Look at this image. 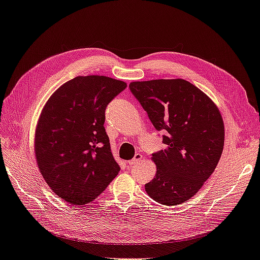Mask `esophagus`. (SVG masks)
<instances>
[{
  "instance_id": "1",
  "label": "esophagus",
  "mask_w": 260,
  "mask_h": 260,
  "mask_svg": "<svg viewBox=\"0 0 260 260\" xmlns=\"http://www.w3.org/2000/svg\"><path fill=\"white\" fill-rule=\"evenodd\" d=\"M142 155H141V154H139V153H137L136 154V155H135V157H133L132 159H130L129 160V162H128V164L129 165H133V164H136V163H138V162H140V160H141L142 159Z\"/></svg>"
}]
</instances>
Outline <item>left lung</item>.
<instances>
[{"instance_id":"left-lung-1","label":"left lung","mask_w":260,"mask_h":260,"mask_svg":"<svg viewBox=\"0 0 260 260\" xmlns=\"http://www.w3.org/2000/svg\"><path fill=\"white\" fill-rule=\"evenodd\" d=\"M129 87L154 128L166 131V147L152 154L156 174L145 191L164 206L180 205L198 192L219 163L224 146L220 110L182 79L132 82Z\"/></svg>"}]
</instances>
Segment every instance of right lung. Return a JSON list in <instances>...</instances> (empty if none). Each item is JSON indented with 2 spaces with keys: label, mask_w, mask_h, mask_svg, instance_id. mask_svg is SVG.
<instances>
[{
  "label": "right lung",
  "mask_w": 260,
  "mask_h": 260,
  "mask_svg": "<svg viewBox=\"0 0 260 260\" xmlns=\"http://www.w3.org/2000/svg\"><path fill=\"white\" fill-rule=\"evenodd\" d=\"M127 87L107 76H76L50 96L35 132L43 177L71 205L92 202L120 171L105 130L107 105Z\"/></svg>",
  "instance_id": "add662e5"
}]
</instances>
